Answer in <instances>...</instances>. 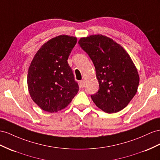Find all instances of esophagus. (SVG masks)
Wrapping results in <instances>:
<instances>
[{
  "label": "esophagus",
  "instance_id": "34e87169",
  "mask_svg": "<svg viewBox=\"0 0 160 160\" xmlns=\"http://www.w3.org/2000/svg\"><path fill=\"white\" fill-rule=\"evenodd\" d=\"M79 84H80V86L81 88H83L84 87V80L80 81Z\"/></svg>",
  "mask_w": 160,
  "mask_h": 160
}]
</instances>
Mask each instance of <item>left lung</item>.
<instances>
[{
    "instance_id": "left-lung-1",
    "label": "left lung",
    "mask_w": 160,
    "mask_h": 160,
    "mask_svg": "<svg viewBox=\"0 0 160 160\" xmlns=\"http://www.w3.org/2000/svg\"><path fill=\"white\" fill-rule=\"evenodd\" d=\"M78 44L95 65L99 91L91 95L98 108L112 113L125 108L137 93L139 76L128 53L101 34L81 38Z\"/></svg>"
}]
</instances>
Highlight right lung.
<instances>
[{"mask_svg": "<svg viewBox=\"0 0 160 160\" xmlns=\"http://www.w3.org/2000/svg\"><path fill=\"white\" fill-rule=\"evenodd\" d=\"M77 38L60 35L44 43L36 53L28 69V91L42 110L57 112L71 103L79 86L68 63Z\"/></svg>", "mask_w": 160, "mask_h": 160, "instance_id": "obj_1", "label": "right lung"}]
</instances>
